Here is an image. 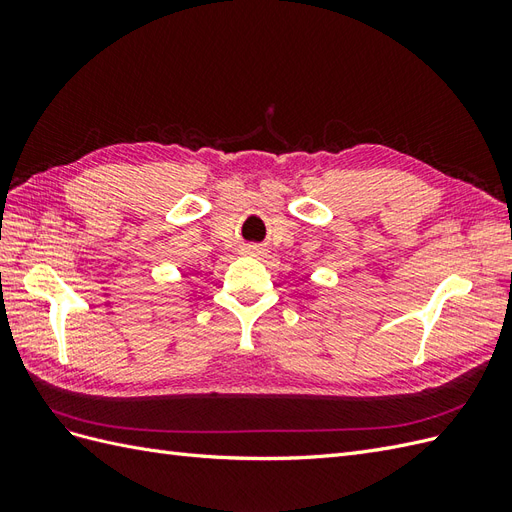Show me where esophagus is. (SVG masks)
<instances>
[{"instance_id":"34e87169","label":"esophagus","mask_w":512,"mask_h":512,"mask_svg":"<svg viewBox=\"0 0 512 512\" xmlns=\"http://www.w3.org/2000/svg\"><path fill=\"white\" fill-rule=\"evenodd\" d=\"M243 254H245L247 258H262V256H265V247H260V245H245V247H243Z\"/></svg>"}]
</instances>
